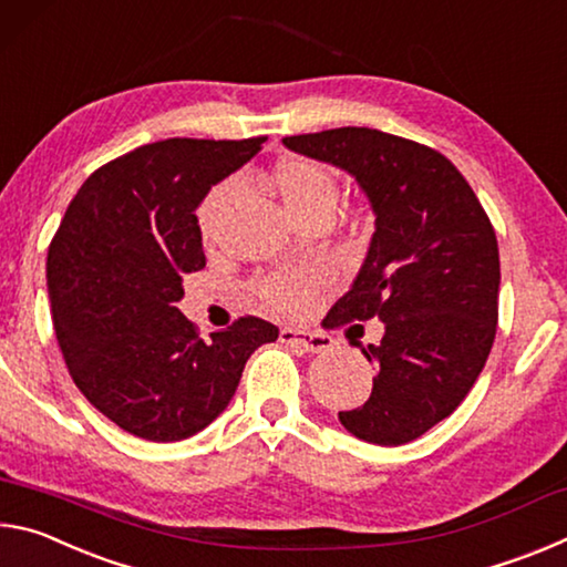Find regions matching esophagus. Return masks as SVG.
Returning a JSON list of instances; mask_svg holds the SVG:
<instances>
[{"label":"esophagus","mask_w":567,"mask_h":567,"mask_svg":"<svg viewBox=\"0 0 567 567\" xmlns=\"http://www.w3.org/2000/svg\"><path fill=\"white\" fill-rule=\"evenodd\" d=\"M280 342L290 344V348H300L305 352H322L332 348V338L324 332H307V330H280Z\"/></svg>","instance_id":"obj_1"}]
</instances>
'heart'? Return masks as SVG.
I'll return each mask as SVG.
<instances>
[{
	"label": "heart",
	"mask_w": 567,
	"mask_h": 567,
	"mask_svg": "<svg viewBox=\"0 0 567 567\" xmlns=\"http://www.w3.org/2000/svg\"><path fill=\"white\" fill-rule=\"evenodd\" d=\"M272 185L280 195L282 205L290 209V215L305 219L330 213L334 199H338V179L320 162L307 157H287L272 172ZM235 185L233 182H219L207 192L203 205L197 209V225L205 239H213L219 217L233 203ZM330 280L328 262H307L285 270L270 272L255 285L257 295L280 312H297L312 300V295Z\"/></svg>",
	"instance_id": "1"
}]
</instances>
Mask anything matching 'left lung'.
<instances>
[{
	"mask_svg": "<svg viewBox=\"0 0 567 567\" xmlns=\"http://www.w3.org/2000/svg\"><path fill=\"white\" fill-rule=\"evenodd\" d=\"M287 150L358 179L375 213L368 257L328 312L330 328L378 318L362 348L378 375L362 408L340 412L348 433L405 445L445 420L485 368L497 330L501 255L473 187L433 147L370 127L285 137Z\"/></svg>",
	"mask_w": 567,
	"mask_h": 567,
	"instance_id": "left-lung-1",
	"label": "left lung"
}]
</instances>
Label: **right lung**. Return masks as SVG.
Wrapping results in <instances>:
<instances>
[{"instance_id": "right-lung-1", "label": "right lung", "mask_w": 567, "mask_h": 567, "mask_svg": "<svg viewBox=\"0 0 567 567\" xmlns=\"http://www.w3.org/2000/svg\"><path fill=\"white\" fill-rule=\"evenodd\" d=\"M265 137L142 145L92 172L47 255L52 322L74 385L104 417L177 443L223 412L245 362L280 330L260 318L203 338L177 310L205 267L195 209Z\"/></svg>"}]
</instances>
